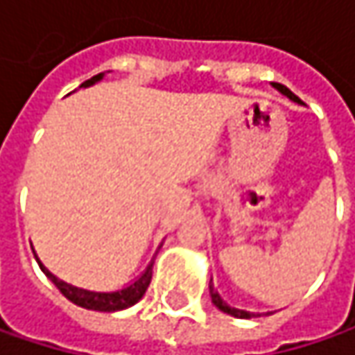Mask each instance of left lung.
<instances>
[{"label":"left lung","instance_id":"1","mask_svg":"<svg viewBox=\"0 0 355 355\" xmlns=\"http://www.w3.org/2000/svg\"><path fill=\"white\" fill-rule=\"evenodd\" d=\"M275 90L277 92H282L284 96H288L292 103H296V105H304L290 88H286V86H282V84H275ZM209 296H211V302L222 311V313H226V315H230V317H236V319H252V317H269V315H273V313H250V311H243V309H236V306H230L220 294H218V290L214 288V284L209 282Z\"/></svg>","mask_w":355,"mask_h":355}]
</instances>
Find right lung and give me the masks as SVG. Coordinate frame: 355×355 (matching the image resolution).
Here are the masks:
<instances>
[{
    "mask_svg": "<svg viewBox=\"0 0 355 355\" xmlns=\"http://www.w3.org/2000/svg\"><path fill=\"white\" fill-rule=\"evenodd\" d=\"M103 78H105V73H98V76L86 80L80 88H90V86L98 84ZM33 252H35V248H33ZM35 257L38 267L42 269V273L59 288V292H61L67 300H71L73 304H78V306H82V309H88V311H98V313H116V311H125V309L137 304V302L144 298V294H146V290H148V286H150V282H152L154 259H152L150 265L141 271L139 277H135L131 284H127V286H123V288H119V290H88V288L73 286V284H69V282H65V279H59L55 273H51V271L42 265V261L38 259L36 252Z\"/></svg>",
    "mask_w": 355,
    "mask_h": 355,
    "instance_id": "obj_1",
    "label": "right lung"
}]
</instances>
